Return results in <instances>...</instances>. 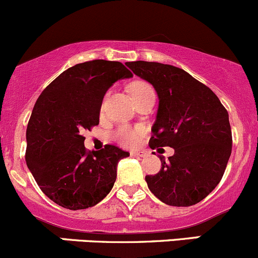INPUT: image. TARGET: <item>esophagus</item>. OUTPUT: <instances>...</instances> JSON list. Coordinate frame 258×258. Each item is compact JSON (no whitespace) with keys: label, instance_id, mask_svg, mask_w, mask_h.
<instances>
[{"label":"esophagus","instance_id":"obj_1","mask_svg":"<svg viewBox=\"0 0 258 258\" xmlns=\"http://www.w3.org/2000/svg\"><path fill=\"white\" fill-rule=\"evenodd\" d=\"M130 155L134 156V158H144L145 154L143 151H130Z\"/></svg>","mask_w":258,"mask_h":258}]
</instances>
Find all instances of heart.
<instances>
[{"instance_id": "heart-1", "label": "heart", "mask_w": 258, "mask_h": 258, "mask_svg": "<svg viewBox=\"0 0 258 258\" xmlns=\"http://www.w3.org/2000/svg\"><path fill=\"white\" fill-rule=\"evenodd\" d=\"M149 93H154L153 87L147 82L138 81L130 86V94L133 95L134 100L139 99L143 95L149 94ZM142 130L140 129H133L129 126H120L114 132L113 137L119 144L124 145V147H135L139 143L140 137H142Z\"/></svg>"}]
</instances>
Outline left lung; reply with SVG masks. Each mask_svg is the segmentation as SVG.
<instances>
[{"label":"left lung","instance_id":"1","mask_svg":"<svg viewBox=\"0 0 258 258\" xmlns=\"http://www.w3.org/2000/svg\"><path fill=\"white\" fill-rule=\"evenodd\" d=\"M155 88L159 108L151 149L170 147L160 156L158 174L147 175L151 192L170 206H191L206 198L222 179L232 149L228 113L217 95L181 68L156 62H126Z\"/></svg>","mask_w":258,"mask_h":258}]
</instances>
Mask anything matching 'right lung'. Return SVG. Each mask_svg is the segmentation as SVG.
Instances as JSON below:
<instances>
[{"label":"right lung","mask_w":258,"mask_h":258,"mask_svg":"<svg viewBox=\"0 0 258 258\" xmlns=\"http://www.w3.org/2000/svg\"><path fill=\"white\" fill-rule=\"evenodd\" d=\"M133 74L120 62L94 59L60 73L41 93L26 132V163L39 188L57 205L92 208L110 192L119 160L115 145L88 151L82 135L99 124L107 90Z\"/></svg>","instance_id":"right-lung-1"}]
</instances>
